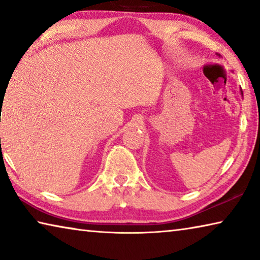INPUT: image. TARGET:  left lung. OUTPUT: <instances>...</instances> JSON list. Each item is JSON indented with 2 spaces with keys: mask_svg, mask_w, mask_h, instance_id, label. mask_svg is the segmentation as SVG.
I'll return each instance as SVG.
<instances>
[{
  "mask_svg": "<svg viewBox=\"0 0 260 260\" xmlns=\"http://www.w3.org/2000/svg\"><path fill=\"white\" fill-rule=\"evenodd\" d=\"M218 55H219V54H218Z\"/></svg>",
  "mask_w": 260,
  "mask_h": 260,
  "instance_id": "8db88e82",
  "label": "left lung"
}]
</instances>
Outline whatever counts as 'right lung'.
I'll list each match as a JSON object with an SVG mask.
<instances>
[{
  "label": "right lung",
  "mask_w": 260,
  "mask_h": 260,
  "mask_svg": "<svg viewBox=\"0 0 260 260\" xmlns=\"http://www.w3.org/2000/svg\"><path fill=\"white\" fill-rule=\"evenodd\" d=\"M0 121H1V120H0Z\"/></svg>",
  "instance_id": "add662e5"
}]
</instances>
